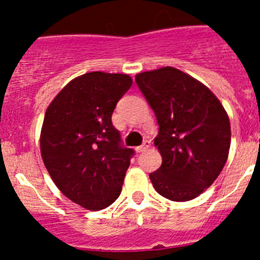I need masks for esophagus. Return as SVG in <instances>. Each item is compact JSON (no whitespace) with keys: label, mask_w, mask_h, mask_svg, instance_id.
Returning a JSON list of instances; mask_svg holds the SVG:
<instances>
[{"label":"esophagus","mask_w":260,"mask_h":260,"mask_svg":"<svg viewBox=\"0 0 260 260\" xmlns=\"http://www.w3.org/2000/svg\"><path fill=\"white\" fill-rule=\"evenodd\" d=\"M150 146H151V142L147 141V139H146V141L143 142V144H142V146H139V147H137L135 150H137V152H144V151L150 148Z\"/></svg>","instance_id":"34e87169"}]
</instances>
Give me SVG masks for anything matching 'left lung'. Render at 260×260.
I'll return each instance as SVG.
<instances>
[{"instance_id": "8db88e82", "label": "left lung", "mask_w": 260, "mask_h": 260, "mask_svg": "<svg viewBox=\"0 0 260 260\" xmlns=\"http://www.w3.org/2000/svg\"><path fill=\"white\" fill-rule=\"evenodd\" d=\"M135 82L158 125L155 146L162 162L150 174L153 187L174 202L197 198L226 162L231 147L228 114L207 87L178 69L144 71Z\"/></svg>"}]
</instances>
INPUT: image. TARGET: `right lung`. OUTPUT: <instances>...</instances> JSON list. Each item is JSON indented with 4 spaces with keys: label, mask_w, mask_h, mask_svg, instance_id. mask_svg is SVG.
I'll return each mask as SVG.
<instances>
[{
    "label": "right lung",
    "mask_w": 260,
    "mask_h": 260,
    "mask_svg": "<svg viewBox=\"0 0 260 260\" xmlns=\"http://www.w3.org/2000/svg\"><path fill=\"white\" fill-rule=\"evenodd\" d=\"M132 84L126 74L87 73L66 84L45 112V168L62 194L87 210L107 208L122 190L135 152L122 144L112 114Z\"/></svg>",
    "instance_id": "add662e5"
}]
</instances>
